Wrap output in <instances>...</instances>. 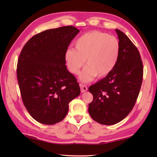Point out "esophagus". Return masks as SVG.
Masks as SVG:
<instances>
[{
  "label": "esophagus",
  "mask_w": 157,
  "mask_h": 157,
  "mask_svg": "<svg viewBox=\"0 0 157 157\" xmlns=\"http://www.w3.org/2000/svg\"><path fill=\"white\" fill-rule=\"evenodd\" d=\"M79 86H80V89H81L82 92H85L88 90V88H87V86H86L80 84V85H79Z\"/></svg>",
  "instance_id": "obj_1"
}]
</instances>
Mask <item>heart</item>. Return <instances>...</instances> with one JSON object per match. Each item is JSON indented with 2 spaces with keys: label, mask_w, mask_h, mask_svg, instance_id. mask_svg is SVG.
<instances>
[{
  "label": "heart",
  "mask_w": 157,
  "mask_h": 157,
  "mask_svg": "<svg viewBox=\"0 0 157 157\" xmlns=\"http://www.w3.org/2000/svg\"><path fill=\"white\" fill-rule=\"evenodd\" d=\"M75 48H68L65 59L69 71L78 74L84 65L79 79L83 82L92 81L96 76L103 78L111 73L118 61L120 52L119 40L113 36L97 30L81 36L75 43Z\"/></svg>",
  "instance_id": "b5f03b06"
}]
</instances>
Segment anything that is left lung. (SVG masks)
<instances>
[{"label": "left lung", "mask_w": 157, "mask_h": 157, "mask_svg": "<svg viewBox=\"0 0 157 157\" xmlns=\"http://www.w3.org/2000/svg\"><path fill=\"white\" fill-rule=\"evenodd\" d=\"M115 31L120 43L118 61L105 78L90 86L93 101L88 112L95 121L114 125L131 112L140 90L143 65L138 48L124 33Z\"/></svg>", "instance_id": "left-lung-1"}]
</instances>
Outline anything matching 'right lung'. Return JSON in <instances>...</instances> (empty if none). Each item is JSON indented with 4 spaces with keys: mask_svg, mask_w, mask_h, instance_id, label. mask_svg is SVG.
I'll list each match as a JSON object with an SVG mask.
<instances>
[{
    "mask_svg": "<svg viewBox=\"0 0 157 157\" xmlns=\"http://www.w3.org/2000/svg\"><path fill=\"white\" fill-rule=\"evenodd\" d=\"M79 32L71 25L47 29L29 39L19 55L17 77L22 101L30 115L42 124L62 121L69 103L80 94L65 59V51Z\"/></svg>",
    "mask_w": 157,
    "mask_h": 157,
    "instance_id": "1",
    "label": "right lung"
}]
</instances>
